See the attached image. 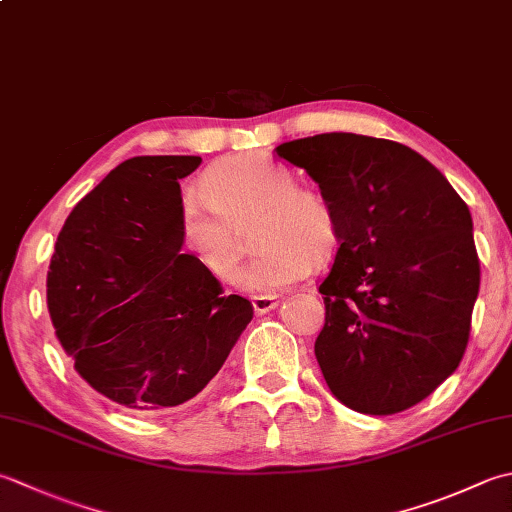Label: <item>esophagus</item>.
I'll use <instances>...</instances> for the list:
<instances>
[{"label": "esophagus", "mask_w": 512, "mask_h": 512, "mask_svg": "<svg viewBox=\"0 0 512 512\" xmlns=\"http://www.w3.org/2000/svg\"><path fill=\"white\" fill-rule=\"evenodd\" d=\"M277 306V297L273 295H255L253 297V310L255 315H266Z\"/></svg>", "instance_id": "1"}]
</instances>
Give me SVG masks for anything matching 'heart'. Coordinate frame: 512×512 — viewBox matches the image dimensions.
Returning a JSON list of instances; mask_svg holds the SVG:
<instances>
[{"mask_svg": "<svg viewBox=\"0 0 512 512\" xmlns=\"http://www.w3.org/2000/svg\"><path fill=\"white\" fill-rule=\"evenodd\" d=\"M204 195L179 206V235L210 275L230 282L244 253L242 230L259 246L239 275L253 293H277L324 264L337 248V217L328 199L299 188L286 166L264 155H239L208 170Z\"/></svg>", "mask_w": 512, "mask_h": 512, "instance_id": "heart-1", "label": "heart"}]
</instances>
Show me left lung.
I'll return each instance as SVG.
<instances>
[{
	"label": "left lung",
	"instance_id": "1",
	"mask_svg": "<svg viewBox=\"0 0 512 512\" xmlns=\"http://www.w3.org/2000/svg\"><path fill=\"white\" fill-rule=\"evenodd\" d=\"M275 150L337 217L315 342L330 393L357 413H402L466 353L479 293L470 210L428 159L390 139L324 133Z\"/></svg>",
	"mask_w": 512,
	"mask_h": 512
}]
</instances>
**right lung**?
I'll use <instances>...</instances> for the list:
<instances>
[{"label": "right lung", "instance_id": "add662e5", "mask_svg": "<svg viewBox=\"0 0 512 512\" xmlns=\"http://www.w3.org/2000/svg\"><path fill=\"white\" fill-rule=\"evenodd\" d=\"M195 155L110 170L68 215L46 277L55 335L88 386L135 413H168L213 379L253 304L182 253L179 179Z\"/></svg>", "mask_w": 512, "mask_h": 512}]
</instances>
